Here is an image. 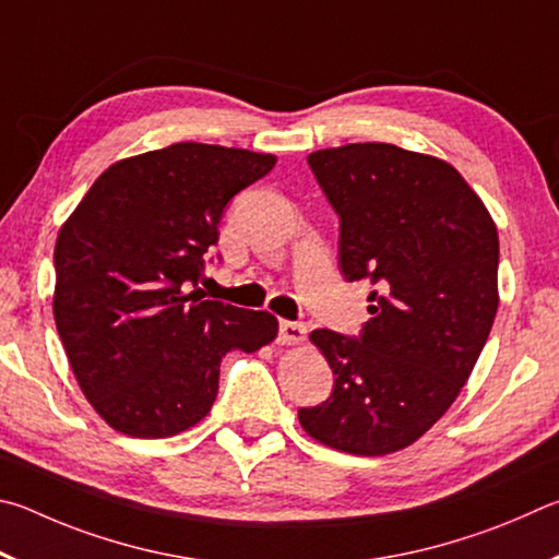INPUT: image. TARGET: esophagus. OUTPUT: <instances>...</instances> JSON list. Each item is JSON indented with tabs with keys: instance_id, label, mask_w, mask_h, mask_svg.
<instances>
[{
	"instance_id": "34e87169",
	"label": "esophagus",
	"mask_w": 559,
	"mask_h": 559,
	"mask_svg": "<svg viewBox=\"0 0 559 559\" xmlns=\"http://www.w3.org/2000/svg\"><path fill=\"white\" fill-rule=\"evenodd\" d=\"M307 338V326L297 321H282L280 324V344L282 346H299Z\"/></svg>"
}]
</instances>
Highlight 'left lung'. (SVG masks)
<instances>
[{
	"label": "left lung",
	"mask_w": 559,
	"mask_h": 559,
	"mask_svg": "<svg viewBox=\"0 0 559 559\" xmlns=\"http://www.w3.org/2000/svg\"><path fill=\"white\" fill-rule=\"evenodd\" d=\"M307 162L341 218V272L378 292L358 341L311 331L336 378L299 425L338 452L385 456L452 407L481 356L498 309V230L439 156L358 142Z\"/></svg>",
	"instance_id": "left-lung-1"
}]
</instances>
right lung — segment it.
Returning <instances> with one entry per match:
<instances>
[{
  "mask_svg": "<svg viewBox=\"0 0 559 559\" xmlns=\"http://www.w3.org/2000/svg\"><path fill=\"white\" fill-rule=\"evenodd\" d=\"M274 164V154L201 142L127 156L58 230L56 329L85 400L115 432H186L211 413L223 356L277 338L270 311L189 292L223 209Z\"/></svg>",
  "mask_w": 559,
  "mask_h": 559,
  "instance_id": "obj_1",
  "label": "right lung"
}]
</instances>
